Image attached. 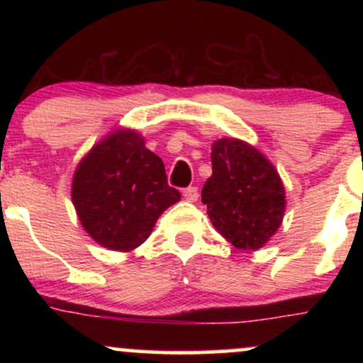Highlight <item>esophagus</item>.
I'll return each mask as SVG.
<instances>
[{
    "mask_svg": "<svg viewBox=\"0 0 363 363\" xmlns=\"http://www.w3.org/2000/svg\"><path fill=\"white\" fill-rule=\"evenodd\" d=\"M182 196H184L186 201L189 203H194L198 201V187H186L184 191H182Z\"/></svg>",
    "mask_w": 363,
    "mask_h": 363,
    "instance_id": "esophagus-1",
    "label": "esophagus"
}]
</instances>
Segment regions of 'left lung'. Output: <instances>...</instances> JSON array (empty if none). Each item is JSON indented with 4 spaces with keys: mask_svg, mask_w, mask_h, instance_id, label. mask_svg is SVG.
<instances>
[{
    "mask_svg": "<svg viewBox=\"0 0 363 363\" xmlns=\"http://www.w3.org/2000/svg\"><path fill=\"white\" fill-rule=\"evenodd\" d=\"M213 174L201 201L220 235L240 251H257L277 234L286 208L285 186L274 165L247 141L211 143Z\"/></svg>",
    "mask_w": 363,
    "mask_h": 363,
    "instance_id": "obj_1",
    "label": "left lung"
}]
</instances>
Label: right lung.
<instances>
[{
	"mask_svg": "<svg viewBox=\"0 0 363 363\" xmlns=\"http://www.w3.org/2000/svg\"><path fill=\"white\" fill-rule=\"evenodd\" d=\"M181 193L167 184L164 162L136 129L118 128L78 162L72 201L82 227L111 251L129 252L152 234Z\"/></svg>",
	"mask_w": 363,
	"mask_h": 363,
	"instance_id": "obj_1",
	"label": "right lung"
}]
</instances>
